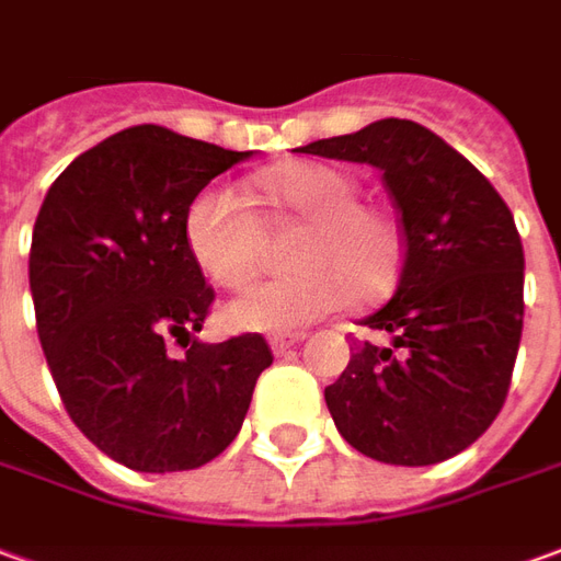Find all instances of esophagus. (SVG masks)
<instances>
[{
    "instance_id": "esophagus-1",
    "label": "esophagus",
    "mask_w": 561,
    "mask_h": 561,
    "mask_svg": "<svg viewBox=\"0 0 561 561\" xmlns=\"http://www.w3.org/2000/svg\"><path fill=\"white\" fill-rule=\"evenodd\" d=\"M304 340V334H276V336H270V348L276 352V355H285L288 348L297 346Z\"/></svg>"
}]
</instances>
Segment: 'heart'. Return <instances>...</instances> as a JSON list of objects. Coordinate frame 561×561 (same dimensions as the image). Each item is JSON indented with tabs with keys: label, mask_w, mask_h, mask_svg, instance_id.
I'll return each mask as SVG.
<instances>
[{
	"label": "heart",
	"mask_w": 561,
	"mask_h": 561,
	"mask_svg": "<svg viewBox=\"0 0 561 561\" xmlns=\"http://www.w3.org/2000/svg\"><path fill=\"white\" fill-rule=\"evenodd\" d=\"M264 194L294 221H304L285 254L288 276L261 282L227 307L240 331H297L340 307L374 304L391 291L403 264V230L382 206L362 203V187L331 163H300L264 175ZM185 240L194 264L218 288L237 291L261 257V230L249 203L227 185L191 199Z\"/></svg>",
	"instance_id": "heart-1"
}]
</instances>
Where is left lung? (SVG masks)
<instances>
[{
	"label": "left lung",
	"mask_w": 561,
	"mask_h": 561,
	"mask_svg": "<svg viewBox=\"0 0 561 561\" xmlns=\"http://www.w3.org/2000/svg\"><path fill=\"white\" fill-rule=\"evenodd\" d=\"M300 151L376 167L403 230L394 297L362 321L391 346L358 343L324 389L336 431L386 465L458 456L507 401L523 336L526 257L507 203L413 121L386 117Z\"/></svg>",
	"instance_id": "left-lung-1"
}]
</instances>
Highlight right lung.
Returning a JSON list of instances; mask_svg holds the SVG:
<instances>
[{"label":"right lung","instance_id":"right-lung-1","mask_svg":"<svg viewBox=\"0 0 561 561\" xmlns=\"http://www.w3.org/2000/svg\"><path fill=\"white\" fill-rule=\"evenodd\" d=\"M249 158L163 127H130L50 185L30 245L35 328L69 419L133 471H191L240 434L261 334L199 343L215 291L185 240L191 199ZM186 343L175 359L169 340Z\"/></svg>","mask_w":561,"mask_h":561}]
</instances>
